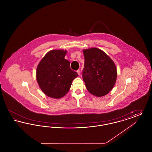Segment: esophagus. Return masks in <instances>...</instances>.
Here are the masks:
<instances>
[{
    "label": "esophagus",
    "mask_w": 152,
    "mask_h": 152,
    "mask_svg": "<svg viewBox=\"0 0 152 152\" xmlns=\"http://www.w3.org/2000/svg\"><path fill=\"white\" fill-rule=\"evenodd\" d=\"M77 73H78V75H80V72L79 69H78V70L77 71Z\"/></svg>",
    "instance_id": "34e87169"
}]
</instances>
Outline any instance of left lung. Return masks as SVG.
Listing matches in <instances>:
<instances>
[{"mask_svg": "<svg viewBox=\"0 0 152 152\" xmlns=\"http://www.w3.org/2000/svg\"><path fill=\"white\" fill-rule=\"evenodd\" d=\"M82 77L87 90L97 97L108 94L116 83L117 69L113 60L103 51L91 48L83 50Z\"/></svg>", "mask_w": 152, "mask_h": 152, "instance_id": "8db88e82", "label": "left lung"}]
</instances>
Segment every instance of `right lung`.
<instances>
[{
    "label": "right lung",
    "mask_w": 152,
    "mask_h": 152,
    "mask_svg": "<svg viewBox=\"0 0 152 152\" xmlns=\"http://www.w3.org/2000/svg\"><path fill=\"white\" fill-rule=\"evenodd\" d=\"M66 51L48 52L37 65L36 79L44 94L54 99L65 96L77 73L70 68V62L64 58Z\"/></svg>",
    "instance_id": "obj_1"
}]
</instances>
